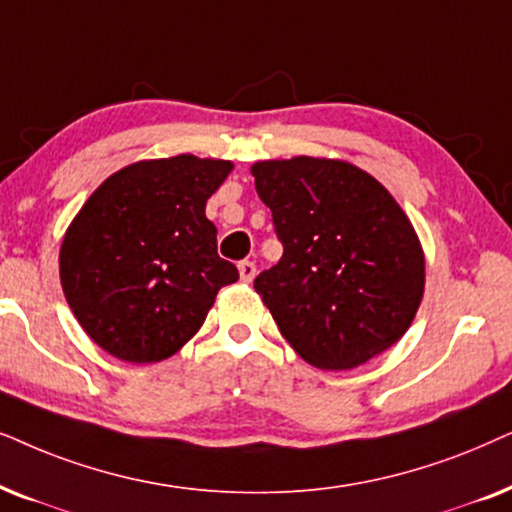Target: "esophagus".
<instances>
[{
  "label": "esophagus",
  "mask_w": 512,
  "mask_h": 512,
  "mask_svg": "<svg viewBox=\"0 0 512 512\" xmlns=\"http://www.w3.org/2000/svg\"><path fill=\"white\" fill-rule=\"evenodd\" d=\"M255 274H257V267H255V262H241L238 264V276H241V281L243 283H252V278H255Z\"/></svg>",
  "instance_id": "esophagus-1"
}]
</instances>
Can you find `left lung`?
<instances>
[{"mask_svg": "<svg viewBox=\"0 0 512 512\" xmlns=\"http://www.w3.org/2000/svg\"><path fill=\"white\" fill-rule=\"evenodd\" d=\"M283 257L255 290L288 344L318 370H351L405 335L426 260L410 217L363 168L339 159L252 163Z\"/></svg>", "mask_w": 512, "mask_h": 512, "instance_id": "left-lung-1", "label": "left lung"}]
</instances>
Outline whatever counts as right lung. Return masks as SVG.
<instances>
[{
	"instance_id": "add662e5",
	"label": "right lung",
	"mask_w": 512,
	"mask_h": 512,
	"mask_svg": "<svg viewBox=\"0 0 512 512\" xmlns=\"http://www.w3.org/2000/svg\"><path fill=\"white\" fill-rule=\"evenodd\" d=\"M231 161L177 154L109 175L65 231L60 283L84 332L109 356L159 363L201 330L224 285L206 201Z\"/></svg>"
}]
</instances>
